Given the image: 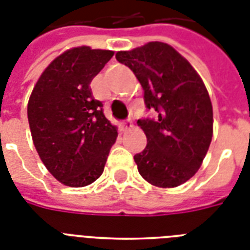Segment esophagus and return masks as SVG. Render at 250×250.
<instances>
[{
    "instance_id": "34e87169",
    "label": "esophagus",
    "mask_w": 250,
    "mask_h": 250,
    "mask_svg": "<svg viewBox=\"0 0 250 250\" xmlns=\"http://www.w3.org/2000/svg\"><path fill=\"white\" fill-rule=\"evenodd\" d=\"M133 127L132 122L131 121H125V122H122L121 125V129L123 131V132H125V131H128V129H131Z\"/></svg>"
}]
</instances>
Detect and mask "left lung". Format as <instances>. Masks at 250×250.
I'll return each instance as SVG.
<instances>
[{
    "mask_svg": "<svg viewBox=\"0 0 250 250\" xmlns=\"http://www.w3.org/2000/svg\"><path fill=\"white\" fill-rule=\"evenodd\" d=\"M118 62L132 70L144 89L154 119H139L148 144L133 160L148 183L174 188L189 180L201 166L213 137V106L206 86L188 61L171 45L152 41Z\"/></svg>",
    "mask_w": 250,
    "mask_h": 250,
    "instance_id": "left-lung-1",
    "label": "left lung"
}]
</instances>
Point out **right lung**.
Masks as SVG:
<instances>
[{
	"label": "right lung",
	"mask_w": 250,
	"mask_h": 250,
	"mask_svg": "<svg viewBox=\"0 0 250 250\" xmlns=\"http://www.w3.org/2000/svg\"><path fill=\"white\" fill-rule=\"evenodd\" d=\"M114 52L79 46L57 57L37 80L27 107L33 144L64 186L85 187L104 172L117 127L94 100L90 82Z\"/></svg>",
	"instance_id": "obj_1"
}]
</instances>
